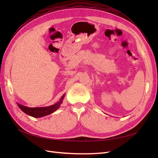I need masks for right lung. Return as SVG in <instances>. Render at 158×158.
Returning <instances> with one entry per match:
<instances>
[{
    "mask_svg": "<svg viewBox=\"0 0 158 158\" xmlns=\"http://www.w3.org/2000/svg\"><path fill=\"white\" fill-rule=\"evenodd\" d=\"M64 96H65V94H63V96L60 98V100L58 102L49 106L30 108V107L20 105L19 103H17V105H18L19 108L21 109L23 113H25L26 114H27V115H31L33 117H36V118H38V117H42L49 115V114L56 111V110L59 108L60 105L62 104L63 99L64 98Z\"/></svg>",
    "mask_w": 158,
    "mask_h": 158,
    "instance_id": "right-lung-1",
    "label": "right lung"
}]
</instances>
